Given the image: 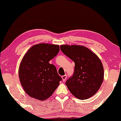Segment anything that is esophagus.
I'll list each match as a JSON object with an SVG mask.
<instances>
[{
	"label": "esophagus",
	"instance_id": "1",
	"mask_svg": "<svg viewBox=\"0 0 121 121\" xmlns=\"http://www.w3.org/2000/svg\"><path fill=\"white\" fill-rule=\"evenodd\" d=\"M67 75H64L62 76V78L63 81H65L66 80V79H67Z\"/></svg>",
	"mask_w": 121,
	"mask_h": 121
}]
</instances>
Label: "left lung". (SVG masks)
Here are the masks:
<instances>
[{
	"mask_svg": "<svg viewBox=\"0 0 121 121\" xmlns=\"http://www.w3.org/2000/svg\"><path fill=\"white\" fill-rule=\"evenodd\" d=\"M63 53L75 63L73 75L65 82L72 95L85 100L95 95L103 82L104 67L101 61L85 46L61 45Z\"/></svg>",
	"mask_w": 121,
	"mask_h": 121,
	"instance_id": "8db88e82",
	"label": "left lung"
}]
</instances>
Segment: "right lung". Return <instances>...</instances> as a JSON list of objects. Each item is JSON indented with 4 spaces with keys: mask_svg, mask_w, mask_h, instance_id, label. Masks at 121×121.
Instances as JSON below:
<instances>
[{
    "mask_svg": "<svg viewBox=\"0 0 121 121\" xmlns=\"http://www.w3.org/2000/svg\"><path fill=\"white\" fill-rule=\"evenodd\" d=\"M59 52V45L39 43L31 47L23 57L19 66V79L30 97L46 100L58 86L62 79L55 66L49 62Z\"/></svg>",
    "mask_w": 121,
    "mask_h": 121,
    "instance_id": "obj_1",
    "label": "right lung"
}]
</instances>
